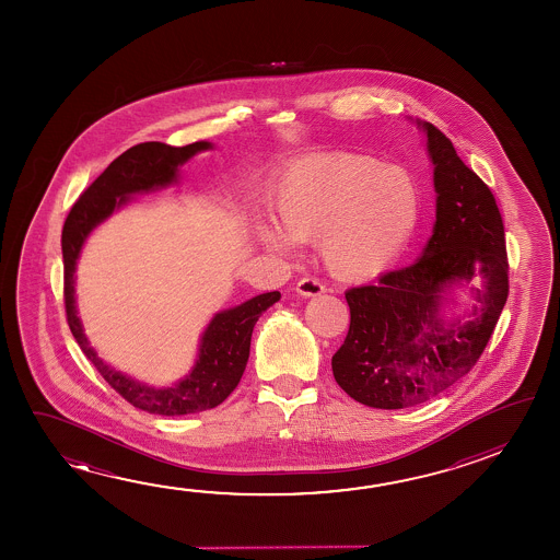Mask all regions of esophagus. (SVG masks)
I'll return each instance as SVG.
<instances>
[{
  "instance_id": "34e87169",
  "label": "esophagus",
  "mask_w": 560,
  "mask_h": 560,
  "mask_svg": "<svg viewBox=\"0 0 560 560\" xmlns=\"http://www.w3.org/2000/svg\"><path fill=\"white\" fill-rule=\"evenodd\" d=\"M294 291L301 294V296H318V294L324 293L326 289H324V284H322L320 281H316V279H312V277H304V279H301V281L296 283Z\"/></svg>"
}]
</instances>
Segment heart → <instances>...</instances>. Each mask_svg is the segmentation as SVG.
I'll use <instances>...</instances> for the list:
<instances>
[{
  "instance_id": "b5f03b06",
  "label": "heart",
  "mask_w": 560,
  "mask_h": 560,
  "mask_svg": "<svg viewBox=\"0 0 560 560\" xmlns=\"http://www.w3.org/2000/svg\"><path fill=\"white\" fill-rule=\"evenodd\" d=\"M277 224H257V238L279 254L293 242H317L330 276L349 283L381 276L402 256L422 214L410 172L363 154L296 160L277 185Z\"/></svg>"
}]
</instances>
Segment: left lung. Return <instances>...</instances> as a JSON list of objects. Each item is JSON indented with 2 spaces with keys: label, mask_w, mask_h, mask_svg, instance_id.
I'll return each instance as SVG.
<instances>
[{
  "label": "left lung",
  "mask_w": 560,
  "mask_h": 560,
  "mask_svg": "<svg viewBox=\"0 0 560 560\" xmlns=\"http://www.w3.org/2000/svg\"><path fill=\"white\" fill-rule=\"evenodd\" d=\"M433 164L435 224L422 256L376 284L346 293L349 331L331 358L334 378L353 400L383 410L441 395L482 355L508 299L504 222L488 185L450 138L418 120ZM480 276L483 284L469 283ZM474 301L451 319L455 290Z\"/></svg>",
  "instance_id": "8db88e82"
}]
</instances>
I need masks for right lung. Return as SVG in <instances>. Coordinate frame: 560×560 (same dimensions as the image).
<instances>
[{
	"label": "right lung",
	"mask_w": 560,
	"mask_h": 560,
	"mask_svg": "<svg viewBox=\"0 0 560 560\" xmlns=\"http://www.w3.org/2000/svg\"><path fill=\"white\" fill-rule=\"evenodd\" d=\"M201 140L175 148L164 142H144L129 148L93 182L74 202L62 229L65 301L68 326L85 358L127 402L144 412L185 416L205 412L224 402L238 386L249 358L252 331L259 316L281 299L279 291L257 294L234 308L217 312L199 339L197 361L191 371L172 386L147 385L105 363L83 334L75 308V267L83 244L93 229L132 201V195L156 191L177 184L179 167L195 154L211 150Z\"/></svg>",
	"instance_id": "right-lung-1"
}]
</instances>
